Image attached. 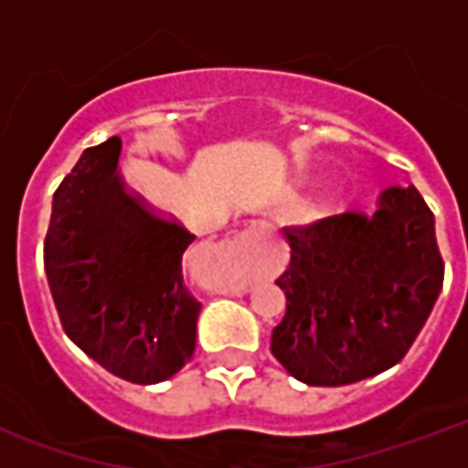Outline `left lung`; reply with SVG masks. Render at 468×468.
Wrapping results in <instances>:
<instances>
[{"label": "left lung", "mask_w": 468, "mask_h": 468, "mask_svg": "<svg viewBox=\"0 0 468 468\" xmlns=\"http://www.w3.org/2000/svg\"><path fill=\"white\" fill-rule=\"evenodd\" d=\"M285 238L291 263L275 283L288 303L271 335L285 371L308 386H346L401 361L443 285L419 190L391 185L373 215L348 210Z\"/></svg>", "instance_id": "8db88e82"}]
</instances>
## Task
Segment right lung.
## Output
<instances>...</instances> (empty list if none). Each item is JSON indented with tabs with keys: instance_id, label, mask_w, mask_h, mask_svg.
Returning a JSON list of instances; mask_svg holds the SVG:
<instances>
[{
	"instance_id": "add662e5",
	"label": "right lung",
	"mask_w": 468,
	"mask_h": 468,
	"mask_svg": "<svg viewBox=\"0 0 468 468\" xmlns=\"http://www.w3.org/2000/svg\"><path fill=\"white\" fill-rule=\"evenodd\" d=\"M120 137L87 147L59 183L45 273L65 334L130 383H160L190 361L200 301L183 278L195 235L117 175Z\"/></svg>"
}]
</instances>
